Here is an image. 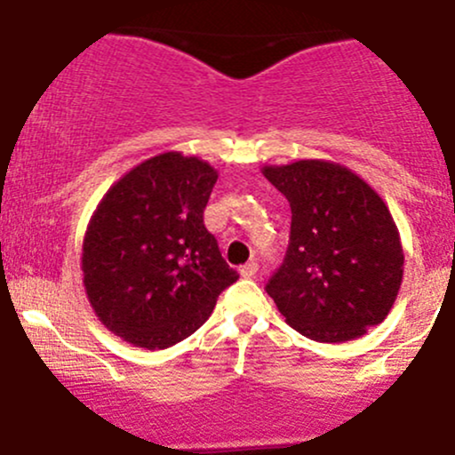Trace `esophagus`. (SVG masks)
<instances>
[{"instance_id":"34e87169","label":"esophagus","mask_w":455,"mask_h":455,"mask_svg":"<svg viewBox=\"0 0 455 455\" xmlns=\"http://www.w3.org/2000/svg\"><path fill=\"white\" fill-rule=\"evenodd\" d=\"M257 271H259L257 260H248V263H245L243 267L239 269V274H242L243 278H254V275H257Z\"/></svg>"}]
</instances>
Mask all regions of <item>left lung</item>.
<instances>
[{
    "mask_svg": "<svg viewBox=\"0 0 455 455\" xmlns=\"http://www.w3.org/2000/svg\"><path fill=\"white\" fill-rule=\"evenodd\" d=\"M291 205V242L267 293L295 331L347 342L379 325L398 297L404 252L389 207L368 181L331 160L260 169Z\"/></svg>",
    "mask_w": 455,
    "mask_h": 455,
    "instance_id": "8db88e82",
    "label": "left lung"
}]
</instances>
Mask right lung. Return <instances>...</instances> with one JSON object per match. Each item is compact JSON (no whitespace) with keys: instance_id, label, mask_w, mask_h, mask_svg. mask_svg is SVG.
Returning <instances> with one entry per match:
<instances>
[{"instance_id":"right-lung-1","label":"right lung","mask_w":455,"mask_h":455,"mask_svg":"<svg viewBox=\"0 0 455 455\" xmlns=\"http://www.w3.org/2000/svg\"><path fill=\"white\" fill-rule=\"evenodd\" d=\"M216 181L210 162L164 151L119 177L92 213L83 286L124 342L156 351L186 340L239 278L203 224Z\"/></svg>"}]
</instances>
